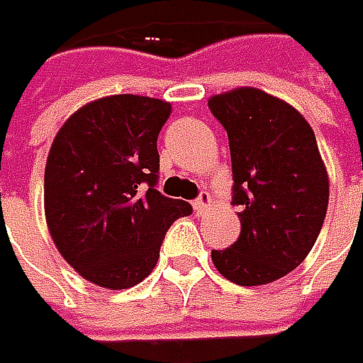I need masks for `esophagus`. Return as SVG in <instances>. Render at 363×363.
<instances>
[{
	"label": "esophagus",
	"instance_id": "obj_1",
	"mask_svg": "<svg viewBox=\"0 0 363 363\" xmlns=\"http://www.w3.org/2000/svg\"><path fill=\"white\" fill-rule=\"evenodd\" d=\"M209 205H211V195H209V193H201V195H199V199L193 203V207H195V211H197V213H203Z\"/></svg>",
	"mask_w": 363,
	"mask_h": 363
}]
</instances>
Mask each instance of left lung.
<instances>
[{"label": "left lung", "mask_w": 363, "mask_h": 363, "mask_svg": "<svg viewBox=\"0 0 363 363\" xmlns=\"http://www.w3.org/2000/svg\"><path fill=\"white\" fill-rule=\"evenodd\" d=\"M228 131L240 236L211 250L216 269L238 286H265L300 265L329 205V174L308 121L259 88L209 98Z\"/></svg>", "instance_id": "1"}]
</instances>
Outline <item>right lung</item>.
I'll use <instances>...</instances> for the list:
<instances>
[{
  "mask_svg": "<svg viewBox=\"0 0 363 363\" xmlns=\"http://www.w3.org/2000/svg\"><path fill=\"white\" fill-rule=\"evenodd\" d=\"M170 102L115 94L77 108L45 166V218L61 257L100 288L127 289L158 263L166 230L193 209L156 186Z\"/></svg>",
  "mask_w": 363,
  "mask_h": 363,
  "instance_id": "right-lung-1",
  "label": "right lung"
}]
</instances>
